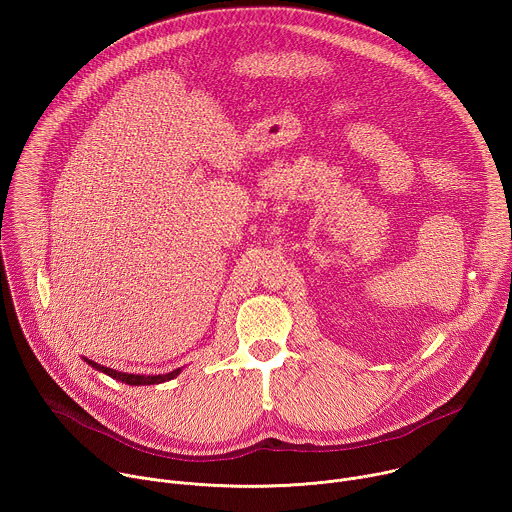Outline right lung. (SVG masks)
<instances>
[{
    "label": "right lung",
    "mask_w": 512,
    "mask_h": 512,
    "mask_svg": "<svg viewBox=\"0 0 512 512\" xmlns=\"http://www.w3.org/2000/svg\"><path fill=\"white\" fill-rule=\"evenodd\" d=\"M93 369H97V371H101V373H105V375H109L111 379H117V381H121V383H125V385H158V383H164V381H170V379H174L178 373H180V369H176V371H172V373H168V375H156V377H145V375H127V373H117V371H113V369H107V367H103V364H97V362H93V360H87Z\"/></svg>",
    "instance_id": "1"
}]
</instances>
